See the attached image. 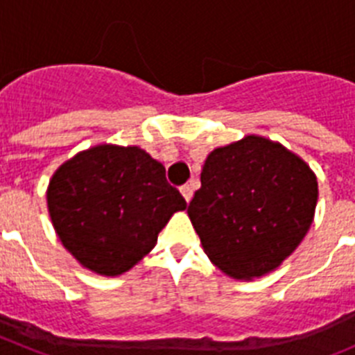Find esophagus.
Returning <instances> with one entry per match:
<instances>
[{
	"mask_svg": "<svg viewBox=\"0 0 355 355\" xmlns=\"http://www.w3.org/2000/svg\"><path fill=\"white\" fill-rule=\"evenodd\" d=\"M181 193H183L184 200H187V202H190V200H192V197H193V187H192V184H184V187H181Z\"/></svg>",
	"mask_w": 355,
	"mask_h": 355,
	"instance_id": "obj_1",
	"label": "esophagus"
}]
</instances>
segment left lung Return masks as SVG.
Returning a JSON list of instances; mask_svg holds the SVG:
<instances>
[{"label": "left lung", "instance_id": "left-lung-1", "mask_svg": "<svg viewBox=\"0 0 355 355\" xmlns=\"http://www.w3.org/2000/svg\"><path fill=\"white\" fill-rule=\"evenodd\" d=\"M316 200V175L302 158L247 135L209 153L188 216L209 261L229 277L250 281L300 245Z\"/></svg>", "mask_w": 355, "mask_h": 355}]
</instances>
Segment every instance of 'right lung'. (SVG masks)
I'll return each mask as SVG.
<instances>
[{
    "label": "right lung",
    "mask_w": 355,
    "mask_h": 355,
    "mask_svg": "<svg viewBox=\"0 0 355 355\" xmlns=\"http://www.w3.org/2000/svg\"><path fill=\"white\" fill-rule=\"evenodd\" d=\"M46 197L62 245L85 268L108 277L133 268L171 216L187 208L162 163L137 146L112 144L60 165Z\"/></svg>",
    "instance_id": "right-lung-1"
}]
</instances>
